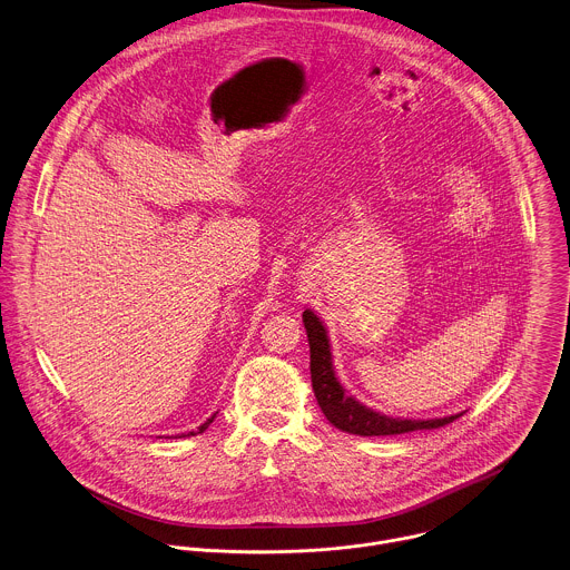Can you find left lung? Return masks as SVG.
<instances>
[{"mask_svg":"<svg viewBox=\"0 0 570 570\" xmlns=\"http://www.w3.org/2000/svg\"><path fill=\"white\" fill-rule=\"evenodd\" d=\"M304 328L311 344V383L317 399L320 410L328 419L331 425H335L342 432L357 434V436H396L419 430H436L452 421H456L461 414L445 416V419H432V421H407V419H392L381 412H373L364 405H360L353 396H348L337 377L333 373L331 364V348L326 328L322 326L320 317L313 311H304Z\"/></svg>","mask_w":570,"mask_h":570,"instance_id":"left-lung-1","label":"left lung"}]
</instances>
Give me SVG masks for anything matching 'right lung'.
I'll list each match as a JSON object with an SVG mask.
<instances>
[{"label":"right lung","instance_id":"1","mask_svg":"<svg viewBox=\"0 0 570 570\" xmlns=\"http://www.w3.org/2000/svg\"><path fill=\"white\" fill-rule=\"evenodd\" d=\"M213 421H215V416H213V419H208V421H206V423H204V425H202L197 432H189L187 436H195V434H202V432H206V430H208V425H210Z\"/></svg>","mask_w":570,"mask_h":570}]
</instances>
